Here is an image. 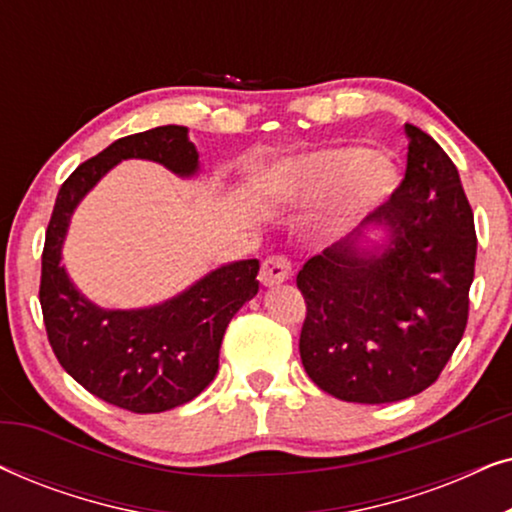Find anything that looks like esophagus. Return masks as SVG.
I'll return each mask as SVG.
<instances>
[{"label": "esophagus", "mask_w": 512, "mask_h": 512, "mask_svg": "<svg viewBox=\"0 0 512 512\" xmlns=\"http://www.w3.org/2000/svg\"><path fill=\"white\" fill-rule=\"evenodd\" d=\"M291 277V263L284 256H270L261 265V284L277 286Z\"/></svg>", "instance_id": "obj_1"}]
</instances>
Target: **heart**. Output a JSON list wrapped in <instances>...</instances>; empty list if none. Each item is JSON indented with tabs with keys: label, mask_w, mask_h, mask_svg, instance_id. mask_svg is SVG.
<instances>
[{
	"label": "heart",
	"mask_w": 512,
	"mask_h": 512,
	"mask_svg": "<svg viewBox=\"0 0 512 512\" xmlns=\"http://www.w3.org/2000/svg\"><path fill=\"white\" fill-rule=\"evenodd\" d=\"M401 170L396 160L363 146L305 153L279 165L265 181V198H324L345 188V212H366L396 191Z\"/></svg>",
	"instance_id": "obj_1"
}]
</instances>
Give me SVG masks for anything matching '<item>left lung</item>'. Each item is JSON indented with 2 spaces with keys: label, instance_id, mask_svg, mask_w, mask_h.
<instances>
[{
  "label": "left lung",
  "instance_id": "obj_1",
  "mask_svg": "<svg viewBox=\"0 0 512 512\" xmlns=\"http://www.w3.org/2000/svg\"><path fill=\"white\" fill-rule=\"evenodd\" d=\"M408 170L366 221L298 272L305 373L347 403H394L431 387L468 319L475 226L459 172L405 125Z\"/></svg>",
  "mask_w": 512,
  "mask_h": 512
}]
</instances>
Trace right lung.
<instances>
[{"mask_svg": "<svg viewBox=\"0 0 512 512\" xmlns=\"http://www.w3.org/2000/svg\"><path fill=\"white\" fill-rule=\"evenodd\" d=\"M132 158L163 165L181 179L200 172L198 149L184 125L116 139L76 167L55 198L46 230L39 300L60 366L93 396L146 415L193 401L214 380L230 319L258 293V261L219 265L177 296L149 307L109 310L83 296L62 263L69 223L104 174Z\"/></svg>", "mask_w": 512, "mask_h": 512, "instance_id": "add662e5", "label": "right lung"}]
</instances>
